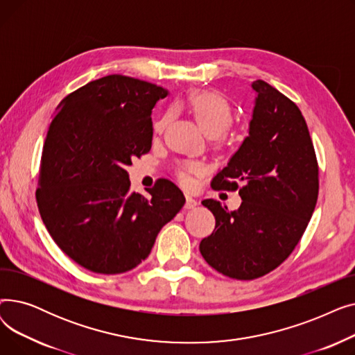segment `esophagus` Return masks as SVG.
<instances>
[{
	"label": "esophagus",
	"mask_w": 355,
	"mask_h": 355,
	"mask_svg": "<svg viewBox=\"0 0 355 355\" xmlns=\"http://www.w3.org/2000/svg\"><path fill=\"white\" fill-rule=\"evenodd\" d=\"M196 206H198V200H196L194 197H191V196H185V209L187 210H191V209H194Z\"/></svg>",
	"instance_id": "1"
}]
</instances>
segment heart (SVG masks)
I'll return each instance as SVG.
<instances>
[{
    "mask_svg": "<svg viewBox=\"0 0 355 355\" xmlns=\"http://www.w3.org/2000/svg\"><path fill=\"white\" fill-rule=\"evenodd\" d=\"M187 105L193 115L200 125V128L206 132L209 137H218L233 122V109L232 105L226 98L216 92L210 90H198L193 92L187 96ZM166 122V115H162L159 119L155 121L154 129L155 132H161L164 125ZM202 170V165L196 161H187L177 168V178L189 185L191 182V174L200 173Z\"/></svg>",
    "mask_w": 355,
    "mask_h": 355,
    "instance_id": "heart-1",
    "label": "heart"
}]
</instances>
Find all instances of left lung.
<instances>
[{"instance_id":"8db88e82","label":"left lung","mask_w":355,"mask_h":355,"mask_svg":"<svg viewBox=\"0 0 355 355\" xmlns=\"http://www.w3.org/2000/svg\"><path fill=\"white\" fill-rule=\"evenodd\" d=\"M256 93L249 135L213 178L216 190H237L241 204L229 211L204 200L216 217L200 252L217 272L252 281L281 265L293 252L318 200V164L306 122L291 99L263 80Z\"/></svg>"}]
</instances>
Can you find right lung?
Returning <instances> with one entry per match:
<instances>
[{"label": "right lung", "instance_id": "obj_1", "mask_svg": "<svg viewBox=\"0 0 355 355\" xmlns=\"http://www.w3.org/2000/svg\"><path fill=\"white\" fill-rule=\"evenodd\" d=\"M165 96L161 86L110 74L70 93L50 122L37 206L55 245L90 272L137 268L184 206L170 180L148 197L129 191L126 166L151 149V114Z\"/></svg>", "mask_w": 355, "mask_h": 355}]
</instances>
